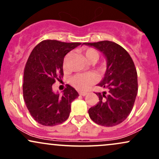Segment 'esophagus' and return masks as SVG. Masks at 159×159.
I'll return each mask as SVG.
<instances>
[{"mask_svg": "<svg viewBox=\"0 0 159 159\" xmlns=\"http://www.w3.org/2000/svg\"><path fill=\"white\" fill-rule=\"evenodd\" d=\"M79 95H80V96H85L86 95H87V93H85V92H80V93H79Z\"/></svg>", "mask_w": 159, "mask_h": 159, "instance_id": "34e87169", "label": "esophagus"}]
</instances>
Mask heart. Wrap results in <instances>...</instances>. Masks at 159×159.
Segmentation results:
<instances>
[{
  "instance_id": "b5f03b06",
  "label": "heart",
  "mask_w": 159,
  "mask_h": 159,
  "mask_svg": "<svg viewBox=\"0 0 159 159\" xmlns=\"http://www.w3.org/2000/svg\"><path fill=\"white\" fill-rule=\"evenodd\" d=\"M86 61L89 63H94L98 61L99 55L98 53L93 48H84L82 50ZM96 81V78L93 74H77L72 76L70 83L75 89L78 90H86Z\"/></svg>"
}]
</instances>
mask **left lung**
I'll use <instances>...</instances> for the list:
<instances>
[{
	"label": "left lung",
	"instance_id": "left-lung-1",
	"mask_svg": "<svg viewBox=\"0 0 159 159\" xmlns=\"http://www.w3.org/2000/svg\"><path fill=\"white\" fill-rule=\"evenodd\" d=\"M105 56L107 68L98 85L107 89L108 93H97L98 102L89 109L90 119L102 126H114L127 118L132 110L138 93V75L129 54L111 41L84 43Z\"/></svg>",
	"mask_w": 159,
	"mask_h": 159
}]
</instances>
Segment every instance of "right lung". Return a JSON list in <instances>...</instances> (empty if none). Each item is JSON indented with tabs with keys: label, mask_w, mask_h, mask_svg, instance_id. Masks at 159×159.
<instances>
[{
	"label": "right lung",
	"mask_w": 159,
	"mask_h": 159,
	"mask_svg": "<svg viewBox=\"0 0 159 159\" xmlns=\"http://www.w3.org/2000/svg\"><path fill=\"white\" fill-rule=\"evenodd\" d=\"M81 44L44 40L33 49L27 59L24 72V100L30 115L41 125L53 126L68 119L71 103L79 95L67 84L60 96L53 91L52 84L63 75L66 54Z\"/></svg>",
	"instance_id": "1"
}]
</instances>
